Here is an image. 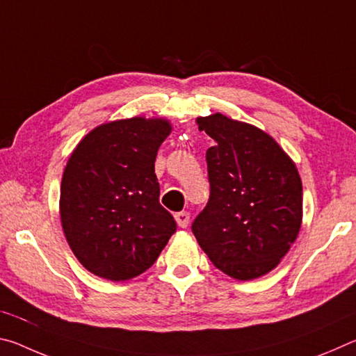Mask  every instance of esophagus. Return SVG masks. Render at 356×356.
<instances>
[{"label": "esophagus", "instance_id": "34e87169", "mask_svg": "<svg viewBox=\"0 0 356 356\" xmlns=\"http://www.w3.org/2000/svg\"><path fill=\"white\" fill-rule=\"evenodd\" d=\"M174 218H176V222L179 227H186L190 222V213L188 212H179L174 215Z\"/></svg>", "mask_w": 356, "mask_h": 356}]
</instances>
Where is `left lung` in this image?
Returning a JSON list of instances; mask_svg holds the SVG:
<instances>
[{"label":"left lung","instance_id":"8db88e82","mask_svg":"<svg viewBox=\"0 0 356 356\" xmlns=\"http://www.w3.org/2000/svg\"><path fill=\"white\" fill-rule=\"evenodd\" d=\"M196 124L215 146L206 154L210 197L191 231L221 272L242 281L259 278L280 264L300 232L297 166L254 125L220 113Z\"/></svg>","mask_w":356,"mask_h":356}]
</instances>
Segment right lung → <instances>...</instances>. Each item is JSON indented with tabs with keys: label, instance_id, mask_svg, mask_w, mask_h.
Listing matches in <instances>:
<instances>
[{
	"label": "right lung",
	"instance_id": "add662e5",
	"mask_svg": "<svg viewBox=\"0 0 356 356\" xmlns=\"http://www.w3.org/2000/svg\"><path fill=\"white\" fill-rule=\"evenodd\" d=\"M170 134L166 119L113 120L89 131L70 155L59 200L63 229L75 257L100 278L144 273L176 232L154 165Z\"/></svg>",
	"mask_w": 356,
	"mask_h": 356
}]
</instances>
